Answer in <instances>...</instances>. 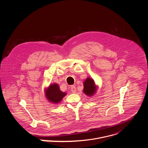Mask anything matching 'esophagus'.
I'll use <instances>...</instances> for the list:
<instances>
[{"label": "esophagus", "instance_id": "obj_1", "mask_svg": "<svg viewBox=\"0 0 148 148\" xmlns=\"http://www.w3.org/2000/svg\"><path fill=\"white\" fill-rule=\"evenodd\" d=\"M71 91L73 93H75L76 92V88H75V86L74 85L71 86Z\"/></svg>", "mask_w": 148, "mask_h": 148}]
</instances>
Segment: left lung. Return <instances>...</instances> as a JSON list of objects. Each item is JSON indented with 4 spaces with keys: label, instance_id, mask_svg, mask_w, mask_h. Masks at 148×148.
I'll use <instances>...</instances> for the list:
<instances>
[{
    "label": "left lung",
    "instance_id": "8db88e82",
    "mask_svg": "<svg viewBox=\"0 0 148 148\" xmlns=\"http://www.w3.org/2000/svg\"><path fill=\"white\" fill-rule=\"evenodd\" d=\"M84 93L89 96H93L97 90L95 81L90 78H87L85 79L84 82Z\"/></svg>",
    "mask_w": 148,
    "mask_h": 148
}]
</instances>
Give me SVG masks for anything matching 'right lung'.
<instances>
[{
  "mask_svg": "<svg viewBox=\"0 0 148 148\" xmlns=\"http://www.w3.org/2000/svg\"><path fill=\"white\" fill-rule=\"evenodd\" d=\"M45 96L48 100L52 103H59L63 98L66 95V92H62L59 89V86L57 84H53L45 89Z\"/></svg>",
  "mask_w": 148,
  "mask_h": 148,
  "instance_id": "right-lung-1",
  "label": "right lung"
}]
</instances>
